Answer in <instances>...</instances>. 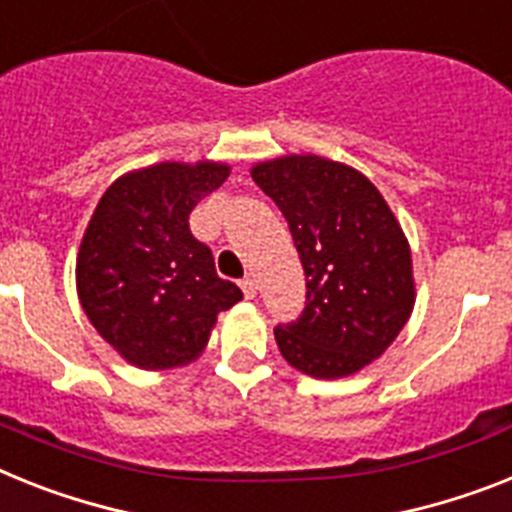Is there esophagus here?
<instances>
[{
  "mask_svg": "<svg viewBox=\"0 0 512 512\" xmlns=\"http://www.w3.org/2000/svg\"><path fill=\"white\" fill-rule=\"evenodd\" d=\"M239 286H242V291H244V296H247V299H255L257 296V283H255V278H242V283H239Z\"/></svg>",
  "mask_w": 512,
  "mask_h": 512,
  "instance_id": "esophagus-1",
  "label": "esophagus"
}]
</instances>
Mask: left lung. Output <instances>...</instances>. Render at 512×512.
<instances>
[{
    "label": "left lung",
    "mask_w": 512,
    "mask_h": 512,
    "mask_svg": "<svg viewBox=\"0 0 512 512\" xmlns=\"http://www.w3.org/2000/svg\"><path fill=\"white\" fill-rule=\"evenodd\" d=\"M252 179L289 221L307 276L302 317L276 328L283 359L317 380L356 375L414 312L401 223L362 171L315 153L255 163Z\"/></svg>",
    "instance_id": "left-lung-1"
}]
</instances>
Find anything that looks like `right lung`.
<instances>
[{"label": "right lung", "instance_id": "1", "mask_svg": "<svg viewBox=\"0 0 512 512\" xmlns=\"http://www.w3.org/2000/svg\"><path fill=\"white\" fill-rule=\"evenodd\" d=\"M229 171L221 161H163L119 176L98 200L77 252V296L124 362L140 369L195 362L218 312L242 299L190 231L192 208Z\"/></svg>", "mask_w": 512, "mask_h": 512}]
</instances>
